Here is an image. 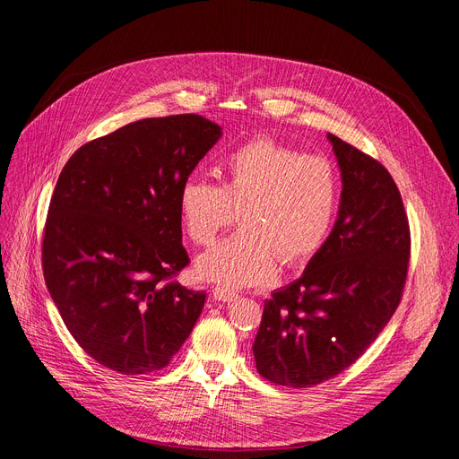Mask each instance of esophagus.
<instances>
[{
  "mask_svg": "<svg viewBox=\"0 0 459 459\" xmlns=\"http://www.w3.org/2000/svg\"><path fill=\"white\" fill-rule=\"evenodd\" d=\"M212 296H213V299L223 301V303H232V301L238 299V294L234 290H230V288H225V286H215L212 290Z\"/></svg>",
  "mask_w": 459,
  "mask_h": 459,
  "instance_id": "34e87169",
  "label": "esophagus"
}]
</instances>
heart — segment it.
Wrapping results in <instances>:
<instances>
[{
    "instance_id": "obj_1",
    "label": "heart",
    "mask_w": 459,
    "mask_h": 459,
    "mask_svg": "<svg viewBox=\"0 0 459 459\" xmlns=\"http://www.w3.org/2000/svg\"><path fill=\"white\" fill-rule=\"evenodd\" d=\"M221 184L187 178L178 212L191 244L206 247L239 213L242 229L197 260L203 279L225 286H256L315 258L333 230L341 206V175L322 154H303L270 137L229 152Z\"/></svg>"
}]
</instances>
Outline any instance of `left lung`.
<instances>
[{
  "instance_id": "left-lung-1",
  "label": "left lung",
  "mask_w": 459,
  "mask_h": 459,
  "mask_svg": "<svg viewBox=\"0 0 459 459\" xmlns=\"http://www.w3.org/2000/svg\"><path fill=\"white\" fill-rule=\"evenodd\" d=\"M342 171L339 220L305 273L264 301L258 374L315 387L365 353L398 308L411 256L400 191L377 160L329 134Z\"/></svg>"
}]
</instances>
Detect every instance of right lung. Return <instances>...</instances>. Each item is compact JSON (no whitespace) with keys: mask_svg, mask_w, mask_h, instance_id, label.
I'll list each match as a JSON object with an SVG mask.
<instances>
[{"mask_svg":"<svg viewBox=\"0 0 459 459\" xmlns=\"http://www.w3.org/2000/svg\"><path fill=\"white\" fill-rule=\"evenodd\" d=\"M220 135L193 113L143 118L63 167L42 236L44 281L74 341L109 370L165 368L201 316L206 292L177 281L189 264L178 191Z\"/></svg>","mask_w":459,"mask_h":459,"instance_id":"obj_1","label":"right lung"}]
</instances>
